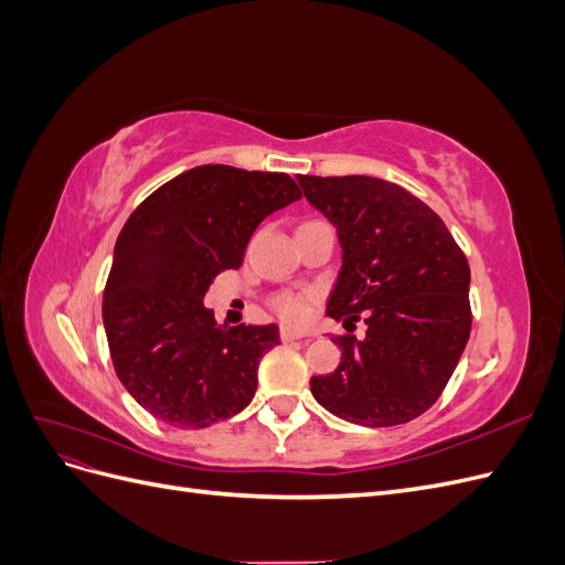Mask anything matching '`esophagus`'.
Listing matches in <instances>:
<instances>
[{"label":"esophagus","instance_id":"obj_1","mask_svg":"<svg viewBox=\"0 0 565 565\" xmlns=\"http://www.w3.org/2000/svg\"><path fill=\"white\" fill-rule=\"evenodd\" d=\"M306 334L301 330H295V328H282L280 330V339L282 341H297V339H303Z\"/></svg>","mask_w":565,"mask_h":565}]
</instances>
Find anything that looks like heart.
I'll use <instances>...</instances> for the list:
<instances>
[{
  "label": "heart",
  "instance_id": "b5f03b06",
  "mask_svg": "<svg viewBox=\"0 0 565 565\" xmlns=\"http://www.w3.org/2000/svg\"><path fill=\"white\" fill-rule=\"evenodd\" d=\"M270 303H273V309L278 311V316L285 318L287 322H297L306 313L303 297H297V295H278V297H273Z\"/></svg>",
  "mask_w": 565,
  "mask_h": 565
}]
</instances>
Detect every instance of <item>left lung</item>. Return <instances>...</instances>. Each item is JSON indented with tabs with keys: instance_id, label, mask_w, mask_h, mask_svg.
<instances>
[{
	"instance_id": "left-lung-1",
	"label": "left lung",
	"mask_w": 565,
	"mask_h": 565,
	"mask_svg": "<svg viewBox=\"0 0 565 565\" xmlns=\"http://www.w3.org/2000/svg\"><path fill=\"white\" fill-rule=\"evenodd\" d=\"M337 228L341 268L328 316L363 318V339L332 337L341 361L313 377V398L361 426L419 417L446 388L471 332L467 256L440 216L374 177H297Z\"/></svg>"
}]
</instances>
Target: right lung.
Returning <instances> with one entry per match:
<instances>
[{
	"label": "right lung",
	"mask_w": 565,
	"mask_h": 565,
	"mask_svg": "<svg viewBox=\"0 0 565 565\" xmlns=\"http://www.w3.org/2000/svg\"><path fill=\"white\" fill-rule=\"evenodd\" d=\"M301 198L280 172L200 164L148 195L119 233L104 328L119 382L152 417L204 429L245 409L278 324H218L202 303L266 216Z\"/></svg>",
	"instance_id": "right-lung-1"
}]
</instances>
